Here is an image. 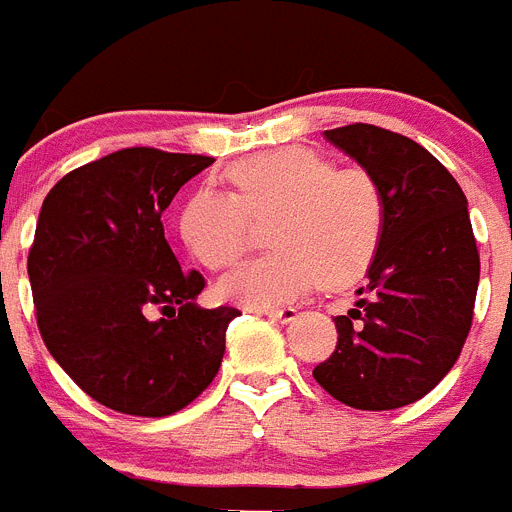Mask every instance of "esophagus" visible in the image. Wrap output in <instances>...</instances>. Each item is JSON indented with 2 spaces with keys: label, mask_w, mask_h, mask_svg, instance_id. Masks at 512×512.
Returning <instances> with one entry per match:
<instances>
[{
  "label": "esophagus",
  "mask_w": 512,
  "mask_h": 512,
  "mask_svg": "<svg viewBox=\"0 0 512 512\" xmlns=\"http://www.w3.org/2000/svg\"><path fill=\"white\" fill-rule=\"evenodd\" d=\"M264 315H269L271 320H279V323H292V320H297L295 307H277V310H264Z\"/></svg>",
  "instance_id": "34e87169"
}]
</instances>
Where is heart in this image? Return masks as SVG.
Wrapping results in <instances>:
<instances>
[{"label": "heart", "instance_id": "heart-1", "mask_svg": "<svg viewBox=\"0 0 512 512\" xmlns=\"http://www.w3.org/2000/svg\"><path fill=\"white\" fill-rule=\"evenodd\" d=\"M235 192L197 189L179 212V235L207 269L241 259L251 220H266L269 251L220 279L228 302L274 307L312 284L338 289L372 266L384 233V192L359 166L336 169L305 146L241 158L228 169Z\"/></svg>", "mask_w": 512, "mask_h": 512}]
</instances>
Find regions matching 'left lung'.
<instances>
[{
	"mask_svg": "<svg viewBox=\"0 0 512 512\" xmlns=\"http://www.w3.org/2000/svg\"><path fill=\"white\" fill-rule=\"evenodd\" d=\"M325 140L374 174L384 233L338 346L315 382L356 410H395L436 387L472 328L479 253L467 197L436 156L392 130L346 125Z\"/></svg>",
	"mask_w": 512,
	"mask_h": 512,
	"instance_id": "left-lung-1",
	"label": "left lung"
}]
</instances>
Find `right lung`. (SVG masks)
Masks as SVG:
<instances>
[{
    "label": "right lung",
    "instance_id": "right-lung-1",
    "mask_svg": "<svg viewBox=\"0 0 512 512\" xmlns=\"http://www.w3.org/2000/svg\"><path fill=\"white\" fill-rule=\"evenodd\" d=\"M215 158L122 148L48 192L27 256L45 346L107 408L164 418L215 379L235 307L205 310L200 271L166 243L174 194Z\"/></svg>",
    "mask_w": 512,
    "mask_h": 512
}]
</instances>
